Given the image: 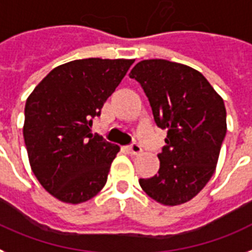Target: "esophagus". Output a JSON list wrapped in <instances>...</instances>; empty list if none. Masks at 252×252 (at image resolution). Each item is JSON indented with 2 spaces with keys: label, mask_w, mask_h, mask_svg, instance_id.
<instances>
[{
  "label": "esophagus",
  "mask_w": 252,
  "mask_h": 252,
  "mask_svg": "<svg viewBox=\"0 0 252 252\" xmlns=\"http://www.w3.org/2000/svg\"><path fill=\"white\" fill-rule=\"evenodd\" d=\"M141 147L138 144V143H132L131 145H128V152H130L131 155H139V153H141Z\"/></svg>",
  "instance_id": "1"
}]
</instances>
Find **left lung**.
<instances>
[{
	"instance_id": "8db88e82",
	"label": "left lung",
	"mask_w": 252,
	"mask_h": 252,
	"mask_svg": "<svg viewBox=\"0 0 252 252\" xmlns=\"http://www.w3.org/2000/svg\"><path fill=\"white\" fill-rule=\"evenodd\" d=\"M128 76L143 87L157 126L167 130L158 174L139 184L162 205L188 202L215 171L226 134L223 99L198 70L168 60L139 62Z\"/></svg>"
}]
</instances>
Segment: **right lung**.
I'll use <instances>...</instances> for the list:
<instances>
[{
	"label": "right lung",
	"mask_w": 252,
	"mask_h": 252,
	"mask_svg": "<svg viewBox=\"0 0 252 252\" xmlns=\"http://www.w3.org/2000/svg\"><path fill=\"white\" fill-rule=\"evenodd\" d=\"M134 60H73L56 66L29 95L24 141L41 186L66 203L89 201L105 186L118 145L91 125Z\"/></svg>",
	"instance_id": "add662e5"
}]
</instances>
